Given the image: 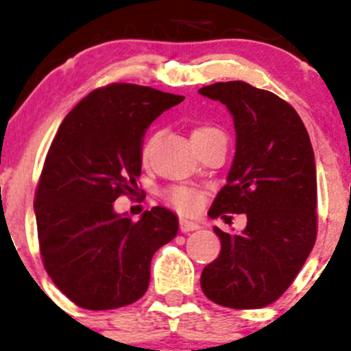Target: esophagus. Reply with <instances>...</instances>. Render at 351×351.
<instances>
[{"instance_id":"1","label":"esophagus","mask_w":351,"mask_h":351,"mask_svg":"<svg viewBox=\"0 0 351 351\" xmlns=\"http://www.w3.org/2000/svg\"><path fill=\"white\" fill-rule=\"evenodd\" d=\"M199 223H195V221H190V219H185V217H182L180 219V230L183 231V233H189V231H195L199 230Z\"/></svg>"}]
</instances>
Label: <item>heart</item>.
Listing matches in <instances>:
<instances>
[{"instance_id": "heart-1", "label": "heart", "mask_w": 351, "mask_h": 351, "mask_svg": "<svg viewBox=\"0 0 351 351\" xmlns=\"http://www.w3.org/2000/svg\"><path fill=\"white\" fill-rule=\"evenodd\" d=\"M213 132H219L213 127H199L193 130L192 138L193 137H200V135L206 134H213ZM156 144V135H152L144 145H142V159H147L151 156L152 147ZM166 200L171 204L173 207L180 210H185V213H193V210L199 209V206L202 204V192L197 189H192V186H171L165 192Z\"/></svg>"}]
</instances>
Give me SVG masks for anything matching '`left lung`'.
Returning a JSON list of instances; mask_svg holds the SVG:
<instances>
[{
  "label": "left lung",
  "instance_id": "8db88e82",
  "mask_svg": "<svg viewBox=\"0 0 351 351\" xmlns=\"http://www.w3.org/2000/svg\"><path fill=\"white\" fill-rule=\"evenodd\" d=\"M230 110L237 152L209 209L210 217L247 214V228L230 234L214 228L219 257L200 276L204 295L230 308H261L288 290L317 237L314 151L293 106L241 80L199 89Z\"/></svg>",
  "mask_w": 351,
  "mask_h": 351
}]
</instances>
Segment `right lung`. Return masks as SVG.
Returning <instances> with one entry per match:
<instances>
[{"label": "right lung", "instance_id": "add662e5", "mask_svg": "<svg viewBox=\"0 0 351 351\" xmlns=\"http://www.w3.org/2000/svg\"><path fill=\"white\" fill-rule=\"evenodd\" d=\"M182 101L144 85L110 84L84 97L58 128L34 210L44 269L78 307L137 302L149 288L152 255L178 233V217L166 207L132 221L113 202L137 190L149 125Z\"/></svg>", "mask_w": 351, "mask_h": 351}]
</instances>
